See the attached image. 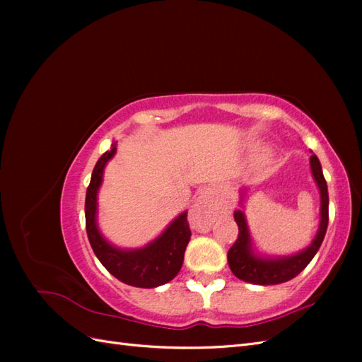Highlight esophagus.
<instances>
[{
	"mask_svg": "<svg viewBox=\"0 0 362 362\" xmlns=\"http://www.w3.org/2000/svg\"><path fill=\"white\" fill-rule=\"evenodd\" d=\"M189 222L193 229L199 233L210 231L214 222V210L208 194H201L199 199L194 202L189 213Z\"/></svg>",
	"mask_w": 362,
	"mask_h": 362,
	"instance_id": "1",
	"label": "esophagus"
}]
</instances>
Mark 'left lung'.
<instances>
[{
    "mask_svg": "<svg viewBox=\"0 0 362 362\" xmlns=\"http://www.w3.org/2000/svg\"><path fill=\"white\" fill-rule=\"evenodd\" d=\"M310 164L314 181L320 190V225L311 245L299 254L290 257H258L252 249L245 213L242 210H235L234 218L238 225V237L233 247L228 250V264L238 279L257 284V286H275V284L287 282L298 276L317 254L326 234L327 221H329V196H327V185L323 177L322 164L315 154L310 157Z\"/></svg>",
    "mask_w": 362,
    "mask_h": 362,
    "instance_id": "8db88e82",
    "label": "left lung"
}]
</instances>
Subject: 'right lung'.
Returning <instances> with one entry per match:
<instances>
[{
	"label": "right lung",
	"instance_id": "1",
	"mask_svg": "<svg viewBox=\"0 0 362 362\" xmlns=\"http://www.w3.org/2000/svg\"><path fill=\"white\" fill-rule=\"evenodd\" d=\"M116 154V141L96 161L90 184L86 192V231L90 246L101 264L115 278L139 288H156L178 275L184 261V252L192 235L187 211L181 213L164 229L154 242L140 249H120L110 245L101 235L96 225V196L103 182L104 168Z\"/></svg>",
	"mask_w": 362,
	"mask_h": 362
}]
</instances>
